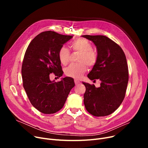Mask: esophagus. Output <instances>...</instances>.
I'll return each instance as SVG.
<instances>
[{
	"label": "esophagus",
	"mask_w": 148,
	"mask_h": 148,
	"mask_svg": "<svg viewBox=\"0 0 148 148\" xmlns=\"http://www.w3.org/2000/svg\"><path fill=\"white\" fill-rule=\"evenodd\" d=\"M74 82H75V84H79L80 83V82L79 80H77V79H74Z\"/></svg>",
	"instance_id": "1"
}]
</instances>
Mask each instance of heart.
Instances as JSON below:
<instances>
[{
	"label": "heart",
	"instance_id": "obj_1",
	"mask_svg": "<svg viewBox=\"0 0 148 148\" xmlns=\"http://www.w3.org/2000/svg\"><path fill=\"white\" fill-rule=\"evenodd\" d=\"M71 47L74 51L81 53L79 64H71L65 69L67 76L80 79L87 70L86 63L89 66L94 65L97 59V53L92 50V44L86 39H79L74 41ZM59 59L62 64L66 65L69 60L70 52L65 47H62L58 53Z\"/></svg>",
	"mask_w": 148,
	"mask_h": 148
}]
</instances>
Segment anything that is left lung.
I'll return each instance as SVG.
<instances>
[{"mask_svg": "<svg viewBox=\"0 0 148 148\" xmlns=\"http://www.w3.org/2000/svg\"><path fill=\"white\" fill-rule=\"evenodd\" d=\"M97 47V59L88 77L99 80L100 87L82 82L86 87L84 104L95 116H105L120 106L125 95L128 82L126 56L121 47L104 35H82Z\"/></svg>", "mask_w": 148, "mask_h": 148, "instance_id": "left-lung-1", "label": "left lung"}]
</instances>
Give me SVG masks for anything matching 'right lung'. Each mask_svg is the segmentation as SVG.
<instances>
[{"label": "right lung", "mask_w": 148, "mask_h": 148, "mask_svg": "<svg viewBox=\"0 0 148 148\" xmlns=\"http://www.w3.org/2000/svg\"><path fill=\"white\" fill-rule=\"evenodd\" d=\"M73 37L45 31L33 39L26 51L21 68L23 85L30 103L42 113L60 110L75 86L71 77H66L59 82L50 79L52 73L62 76L58 53Z\"/></svg>", "instance_id": "1"}]
</instances>
